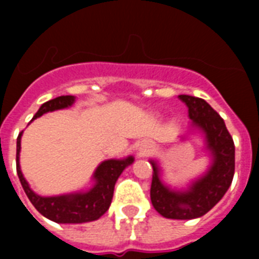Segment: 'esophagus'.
I'll return each mask as SVG.
<instances>
[{
  "label": "esophagus",
  "mask_w": 259,
  "mask_h": 259,
  "mask_svg": "<svg viewBox=\"0 0 259 259\" xmlns=\"http://www.w3.org/2000/svg\"><path fill=\"white\" fill-rule=\"evenodd\" d=\"M149 148H150L149 142L148 141L141 142V145H140V148H138V153H140V156H145V154L149 152Z\"/></svg>",
  "instance_id": "esophagus-1"
}]
</instances>
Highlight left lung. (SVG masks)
Masks as SVG:
<instances>
[{
	"label": "left lung",
	"mask_w": 259,
	"mask_h": 259,
	"mask_svg": "<svg viewBox=\"0 0 259 259\" xmlns=\"http://www.w3.org/2000/svg\"><path fill=\"white\" fill-rule=\"evenodd\" d=\"M188 106V115L193 125L205 136L213 162L204 176L195 181L188 191L176 192L162 184L158 168L152 162L153 176L150 185V200L154 209L168 219H195L207 213L231 185L235 170V146L225 121L201 98L179 95Z\"/></svg>",
	"instance_id": "8db88e82"
}]
</instances>
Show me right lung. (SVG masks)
Segmentation results:
<instances>
[{"label": "right lung", "instance_id": "1", "mask_svg": "<svg viewBox=\"0 0 259 259\" xmlns=\"http://www.w3.org/2000/svg\"><path fill=\"white\" fill-rule=\"evenodd\" d=\"M74 101L75 98L72 95H62V97L51 99V101L42 103L37 113L34 114L33 119L41 117L42 114L48 113V111L66 109L72 105ZM21 134L22 132L17 137V154H16V162H17L16 165H17L20 183H21L22 188L25 191L30 203L34 205V208L41 215L51 221L56 222V223H84V222L99 219L111 204L115 181L118 180L122 170L134 161V158L130 156L123 160H107V161L102 162L94 173V179L97 183L89 192L42 197L36 195L29 188V185L20 169L18 156H20V148H21V144H20Z\"/></svg>", "mask_w": 259, "mask_h": 259}]
</instances>
